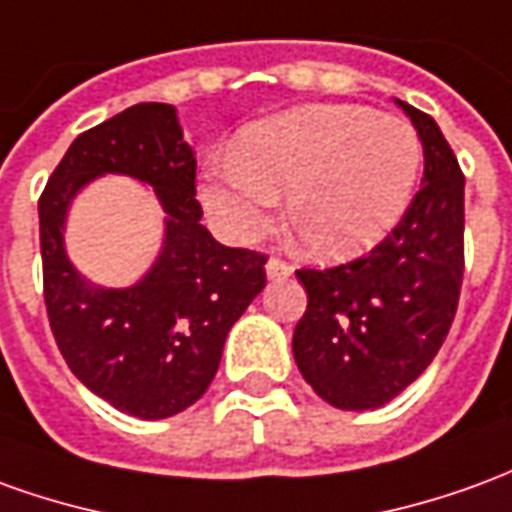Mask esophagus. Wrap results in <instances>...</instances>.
Wrapping results in <instances>:
<instances>
[{"instance_id": "esophagus-1", "label": "esophagus", "mask_w": 512, "mask_h": 512, "mask_svg": "<svg viewBox=\"0 0 512 512\" xmlns=\"http://www.w3.org/2000/svg\"><path fill=\"white\" fill-rule=\"evenodd\" d=\"M293 266L291 263H285V260H280V257H271L266 263V274L268 280H285V277H291Z\"/></svg>"}]
</instances>
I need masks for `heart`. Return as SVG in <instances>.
I'll return each mask as SVG.
<instances>
[{
  "label": "heart",
  "mask_w": 512,
  "mask_h": 512,
  "mask_svg": "<svg viewBox=\"0 0 512 512\" xmlns=\"http://www.w3.org/2000/svg\"><path fill=\"white\" fill-rule=\"evenodd\" d=\"M407 119L360 105H310L246 127L235 155L213 163L202 205L232 241H252L285 196L302 252L346 260L377 246L405 216L421 171Z\"/></svg>",
  "instance_id": "obj_1"
}]
</instances>
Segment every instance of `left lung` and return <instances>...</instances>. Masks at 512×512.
I'll return each mask as SVG.
<instances>
[{
	"label": "left lung",
	"mask_w": 512,
	"mask_h": 512,
	"mask_svg": "<svg viewBox=\"0 0 512 512\" xmlns=\"http://www.w3.org/2000/svg\"><path fill=\"white\" fill-rule=\"evenodd\" d=\"M424 146L421 188L391 235L332 268H299L307 310L293 357L313 391L341 410H374L405 391L455 321L463 285V185L432 116L399 102Z\"/></svg>",
	"instance_id": "left-lung-1"
}]
</instances>
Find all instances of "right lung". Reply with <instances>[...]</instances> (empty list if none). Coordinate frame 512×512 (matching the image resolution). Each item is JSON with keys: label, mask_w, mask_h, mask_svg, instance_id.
Segmentation results:
<instances>
[{"label": "right lung", "mask_w": 512, "mask_h": 512, "mask_svg": "<svg viewBox=\"0 0 512 512\" xmlns=\"http://www.w3.org/2000/svg\"><path fill=\"white\" fill-rule=\"evenodd\" d=\"M149 181L167 210L158 263L132 289H96L70 266L62 224L94 176ZM44 302L57 349L74 377L138 418L191 407L219 371L230 327L266 285V255L219 244L199 224L196 157L177 110L141 102L74 138L38 199Z\"/></svg>", "instance_id": "1"}]
</instances>
